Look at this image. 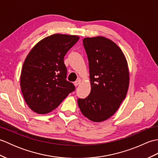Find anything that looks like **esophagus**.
Here are the masks:
<instances>
[{
  "instance_id": "obj_1",
  "label": "esophagus",
  "mask_w": 158,
  "mask_h": 158,
  "mask_svg": "<svg viewBox=\"0 0 158 158\" xmlns=\"http://www.w3.org/2000/svg\"><path fill=\"white\" fill-rule=\"evenodd\" d=\"M81 80L79 79L78 80H77V81H76L75 83H74V84H75V86H78L80 84V83H81Z\"/></svg>"
}]
</instances>
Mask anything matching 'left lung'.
Segmentation results:
<instances>
[{"label": "left lung", "mask_w": 158, "mask_h": 158, "mask_svg": "<svg viewBox=\"0 0 158 158\" xmlns=\"http://www.w3.org/2000/svg\"><path fill=\"white\" fill-rule=\"evenodd\" d=\"M91 92L77 102L83 115L95 122L109 119L125 99L129 86L126 59L115 43L103 36L85 38Z\"/></svg>", "instance_id": "1"}]
</instances>
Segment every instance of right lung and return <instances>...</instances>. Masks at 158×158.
I'll return each instance as SVG.
<instances>
[{"label":"right lung","instance_id":"right-lung-1","mask_svg":"<svg viewBox=\"0 0 158 158\" xmlns=\"http://www.w3.org/2000/svg\"><path fill=\"white\" fill-rule=\"evenodd\" d=\"M79 37L55 34L39 41L26 57L20 77L26 104L39 114L51 112L75 89L66 79L64 58Z\"/></svg>","mask_w":158,"mask_h":158}]
</instances>
